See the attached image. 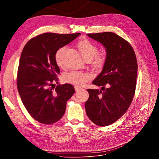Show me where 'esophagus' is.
I'll use <instances>...</instances> for the list:
<instances>
[{
	"mask_svg": "<svg viewBox=\"0 0 159 159\" xmlns=\"http://www.w3.org/2000/svg\"><path fill=\"white\" fill-rule=\"evenodd\" d=\"M75 89L76 91H79L80 90L82 89V88L80 87H79V86H75Z\"/></svg>",
	"mask_w": 159,
	"mask_h": 159,
	"instance_id": "34e87169",
	"label": "esophagus"
}]
</instances>
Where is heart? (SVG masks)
<instances>
[{"mask_svg": "<svg viewBox=\"0 0 159 159\" xmlns=\"http://www.w3.org/2000/svg\"><path fill=\"white\" fill-rule=\"evenodd\" d=\"M77 48L84 59L91 61L92 64L97 69L101 68L105 62V57L102 53H97L98 48L96 45L87 39H83L77 44ZM66 50L65 47L58 49L55 55V60L58 67H62L64 62V53ZM91 79L89 73L81 71H71L65 73L62 80L64 82L68 83L77 86H82Z\"/></svg>", "mask_w": 159, "mask_h": 159, "instance_id": "1", "label": "heart"}]
</instances>
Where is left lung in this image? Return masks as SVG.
Returning a JSON list of instances; mask_svg holds the SVG:
<instances>
[{
	"label": "left lung",
	"mask_w": 159,
	"mask_h": 159,
	"mask_svg": "<svg viewBox=\"0 0 159 159\" xmlns=\"http://www.w3.org/2000/svg\"><path fill=\"white\" fill-rule=\"evenodd\" d=\"M87 35L104 46L106 58L101 73L92 82L102 90L88 89L89 98L85 109L94 124L107 126L119 119L132 102L137 84V58L128 42L114 33Z\"/></svg>",
	"instance_id": "8db88e82"
}]
</instances>
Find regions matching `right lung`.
I'll use <instances>...</instances> for the list:
<instances>
[{
    "label": "right lung",
    "mask_w": 159,
    "mask_h": 159,
    "mask_svg": "<svg viewBox=\"0 0 159 159\" xmlns=\"http://www.w3.org/2000/svg\"><path fill=\"white\" fill-rule=\"evenodd\" d=\"M80 35L45 33L30 39L22 49L16 86L26 109L40 123L51 124L59 120L67 101L75 93L70 84L53 86L60 73L55 55Z\"/></svg>",
    "instance_id": "add662e5"
}]
</instances>
